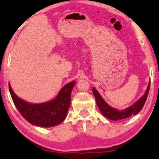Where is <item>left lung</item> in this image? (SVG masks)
Returning <instances> with one entry per match:
<instances>
[{"instance_id":"1","label":"left lung","mask_w":159,"mask_h":159,"mask_svg":"<svg viewBox=\"0 0 159 159\" xmlns=\"http://www.w3.org/2000/svg\"><path fill=\"white\" fill-rule=\"evenodd\" d=\"M149 87H150V82L149 83L147 90L143 96L138 101H137L134 105L123 111H118L116 109L114 108V107H111L109 105H107L106 102L103 99L102 97L100 96L98 91L94 87H93V93L95 98H96L97 106L100 111H101L102 114L105 117H107V119L111 120H116H116H119L126 119V118L130 117L131 116H133V115H136L138 112H140L141 111L144 104L146 102L147 96H148Z\"/></svg>"}]
</instances>
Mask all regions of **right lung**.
<instances>
[{
    "mask_svg": "<svg viewBox=\"0 0 159 159\" xmlns=\"http://www.w3.org/2000/svg\"><path fill=\"white\" fill-rule=\"evenodd\" d=\"M75 81L65 85L57 97L52 101L40 104H31L18 97L9 83V89L16 108L22 116L32 125L40 127L55 126L66 117L71 102V93Z\"/></svg>",
    "mask_w": 159,
    "mask_h": 159,
    "instance_id": "add662e5",
    "label": "right lung"
}]
</instances>
